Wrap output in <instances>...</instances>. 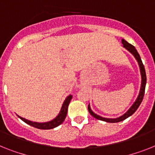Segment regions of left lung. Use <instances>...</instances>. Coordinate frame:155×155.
Segmentation results:
<instances>
[{
    "label": "left lung",
    "mask_w": 155,
    "mask_h": 155,
    "mask_svg": "<svg viewBox=\"0 0 155 155\" xmlns=\"http://www.w3.org/2000/svg\"><path fill=\"white\" fill-rule=\"evenodd\" d=\"M122 43H123V47L126 48L129 52H131L132 54L134 57L135 58V59L137 60L138 63H139V69H140V73H141V77H142V82H141V88H140V91H139V96H138L137 99L135 100V101L134 102L132 105L131 106V108H129L124 114L120 116L118 118H115V119H111V118H104V117H102V116H100L99 115H97L96 113L92 111L91 108H90V105H88V109H89V112L90 113L91 116H93L94 118L97 119V120H103L105 121V122L108 123H118L120 122V121L124 120L125 119L128 118L129 116H131L133 113H135V112L138 109L139 106L140 105L143 99V96L144 93H145V87H146V83H147V76H146V71L145 68H144L143 64V62H142L141 58L139 56V53L135 49V47L133 45L130 44L129 43H127L125 39H122Z\"/></svg>",
    "instance_id": "1"
}]
</instances>
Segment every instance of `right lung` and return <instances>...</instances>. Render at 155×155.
I'll list each match as a JSON object with an SVG mask.
<instances>
[{
    "instance_id": "1",
    "label": "right lung",
    "mask_w": 155,
    "mask_h": 155,
    "mask_svg": "<svg viewBox=\"0 0 155 155\" xmlns=\"http://www.w3.org/2000/svg\"><path fill=\"white\" fill-rule=\"evenodd\" d=\"M72 99V96L70 95L68 96L66 98V100L64 101L63 104H62V108L60 110V112L58 113L55 118L52 120L49 121V122H45V123H38V122H32V121L28 120L26 119L22 118L19 116V118L20 120H22L24 122H25L28 124L31 125V126L34 127L35 128L38 129H43V130H48V129H52L56 127L59 126L62 123H63V121L65 120L66 119V114H67V111H68V106L69 104H70V101Z\"/></svg>"
}]
</instances>
